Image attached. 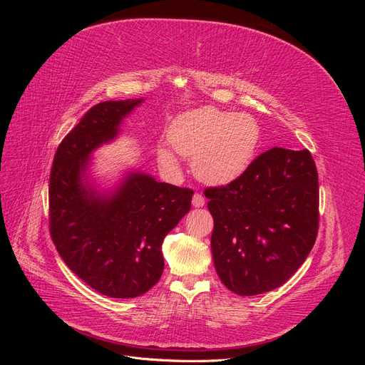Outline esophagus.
Segmentation results:
<instances>
[{"instance_id": "obj_1", "label": "esophagus", "mask_w": 365, "mask_h": 365, "mask_svg": "<svg viewBox=\"0 0 365 365\" xmlns=\"http://www.w3.org/2000/svg\"><path fill=\"white\" fill-rule=\"evenodd\" d=\"M192 204H193V207H204V204H205V197L202 196V195H200V193H195L193 195V200H192Z\"/></svg>"}]
</instances>
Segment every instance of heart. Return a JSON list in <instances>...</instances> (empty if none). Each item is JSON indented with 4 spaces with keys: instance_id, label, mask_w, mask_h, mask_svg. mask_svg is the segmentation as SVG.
<instances>
[{
    "instance_id": "b5f03b06",
    "label": "heart",
    "mask_w": 365,
    "mask_h": 365,
    "mask_svg": "<svg viewBox=\"0 0 365 365\" xmlns=\"http://www.w3.org/2000/svg\"><path fill=\"white\" fill-rule=\"evenodd\" d=\"M260 134L259 121L251 114H235L213 106L178 115L168 132L170 146L192 158L193 173L212 185L230 184L247 172L257 153ZM157 157L163 165H176L169 146H158Z\"/></svg>"
}]
</instances>
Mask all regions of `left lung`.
Masks as SVG:
<instances>
[{"label": "left lung", "instance_id": "left-lung-1", "mask_svg": "<svg viewBox=\"0 0 365 365\" xmlns=\"http://www.w3.org/2000/svg\"><path fill=\"white\" fill-rule=\"evenodd\" d=\"M216 272L237 295L279 288L318 233V173L307 149L272 148L224 187L205 190Z\"/></svg>", "mask_w": 365, "mask_h": 365}]
</instances>
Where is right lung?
Returning a JSON list of instances; mask_svg holds the SVG:
<instances>
[{
	"instance_id": "1",
	"label": "right lung",
	"mask_w": 365,
	"mask_h": 365,
	"mask_svg": "<svg viewBox=\"0 0 365 365\" xmlns=\"http://www.w3.org/2000/svg\"><path fill=\"white\" fill-rule=\"evenodd\" d=\"M145 98L93 106L62 140L50 173V235L67 267L106 297L135 298L160 280L164 237L189 213L193 190L130 169L114 189L90 180L93 152L120 134Z\"/></svg>"
}]
</instances>
